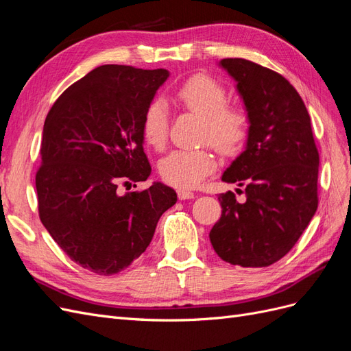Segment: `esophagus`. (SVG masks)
Wrapping results in <instances>:
<instances>
[{"instance_id":"esophagus-1","label":"esophagus","mask_w":351,"mask_h":351,"mask_svg":"<svg viewBox=\"0 0 351 351\" xmlns=\"http://www.w3.org/2000/svg\"><path fill=\"white\" fill-rule=\"evenodd\" d=\"M177 195H178L180 200H186V199H193L195 197L193 192H189V190H184V189L177 190Z\"/></svg>"}]
</instances>
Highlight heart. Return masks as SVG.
<instances>
[{
	"label": "heart",
	"instance_id": "heart-1",
	"mask_svg": "<svg viewBox=\"0 0 351 351\" xmlns=\"http://www.w3.org/2000/svg\"><path fill=\"white\" fill-rule=\"evenodd\" d=\"M176 99L186 110L204 120L202 141L209 142L226 155L236 154L246 142L250 130L247 111L239 105H227V89L204 74L190 77L176 92ZM145 142L162 149L168 137V110L162 101L146 108L142 121ZM217 167L208 149H177L159 162V174L165 183L178 189L197 187Z\"/></svg>",
	"mask_w": 351,
	"mask_h": 351
}]
</instances>
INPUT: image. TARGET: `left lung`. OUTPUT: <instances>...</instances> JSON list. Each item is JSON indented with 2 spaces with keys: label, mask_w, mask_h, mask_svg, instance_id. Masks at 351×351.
Here are the masks:
<instances>
[{
  "label": "left lung",
  "mask_w": 351,
  "mask_h": 351,
  "mask_svg": "<svg viewBox=\"0 0 351 351\" xmlns=\"http://www.w3.org/2000/svg\"><path fill=\"white\" fill-rule=\"evenodd\" d=\"M219 66L237 82L250 119L246 149L222 174V182L244 186L246 200L232 192L218 196L222 214L209 239L222 261L269 267L293 249L317 209L319 154L311 117L277 71L243 58Z\"/></svg>",
  "instance_id": "8db88e82"
}]
</instances>
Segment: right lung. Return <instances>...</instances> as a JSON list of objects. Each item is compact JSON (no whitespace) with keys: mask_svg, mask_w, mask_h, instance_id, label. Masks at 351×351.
<instances>
[{"mask_svg":"<svg viewBox=\"0 0 351 351\" xmlns=\"http://www.w3.org/2000/svg\"><path fill=\"white\" fill-rule=\"evenodd\" d=\"M168 76L165 69L101 66L62 92L47 115L36 173L39 218L84 269L99 275L125 269L177 202L162 183L119 193L120 183L151 176L142 121Z\"/></svg>","mask_w":351,"mask_h":351,"instance_id":"1","label":"right lung"}]
</instances>
